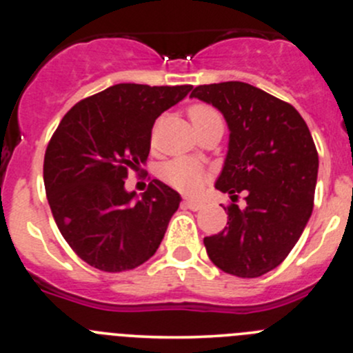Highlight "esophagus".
<instances>
[{"mask_svg":"<svg viewBox=\"0 0 353 353\" xmlns=\"http://www.w3.org/2000/svg\"><path fill=\"white\" fill-rule=\"evenodd\" d=\"M184 205H186L190 210H193V212H198V210L203 208V201H199V199H194V198H190V196L184 198Z\"/></svg>","mask_w":353,"mask_h":353,"instance_id":"1","label":"esophagus"}]
</instances>
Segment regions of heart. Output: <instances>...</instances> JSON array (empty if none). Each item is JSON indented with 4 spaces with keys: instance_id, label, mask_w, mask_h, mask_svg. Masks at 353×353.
<instances>
[{
    "instance_id": "heart-1",
    "label": "heart",
    "mask_w": 353,
    "mask_h": 353,
    "mask_svg": "<svg viewBox=\"0 0 353 353\" xmlns=\"http://www.w3.org/2000/svg\"><path fill=\"white\" fill-rule=\"evenodd\" d=\"M188 114H190V119L194 131L213 126V124L223 126L222 116H220L215 109L210 108V105H191ZM160 174H162V179L165 181L167 184H170V186L176 188V190L179 191H186V193H194V191H198L206 181L205 170H203L196 162L186 159L170 160V162H167L165 165L162 167V172Z\"/></svg>"
}]
</instances>
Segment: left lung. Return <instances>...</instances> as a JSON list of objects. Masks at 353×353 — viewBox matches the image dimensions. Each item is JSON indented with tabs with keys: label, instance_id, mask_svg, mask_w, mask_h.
<instances>
[{
	"label": "left lung",
	"instance_id": "8db88e82",
	"mask_svg": "<svg viewBox=\"0 0 353 353\" xmlns=\"http://www.w3.org/2000/svg\"><path fill=\"white\" fill-rule=\"evenodd\" d=\"M191 97L225 117L229 147L215 188L232 203L222 232L203 239L208 258L229 275L272 272L304 232L314 205L318 152L311 131L290 104L244 81L199 85Z\"/></svg>",
	"mask_w": 353,
	"mask_h": 353
}]
</instances>
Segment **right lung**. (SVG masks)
I'll return each mask as SVG.
<instances>
[{"label":"right lung","mask_w":353,"mask_h":353,"mask_svg":"<svg viewBox=\"0 0 353 353\" xmlns=\"http://www.w3.org/2000/svg\"><path fill=\"white\" fill-rule=\"evenodd\" d=\"M191 85L117 83L66 112L44 157V186L59 232L94 268L117 273L155 254L181 194L154 179L138 198L128 170L150 154L152 128Z\"/></svg>","instance_id":"obj_1"}]
</instances>
